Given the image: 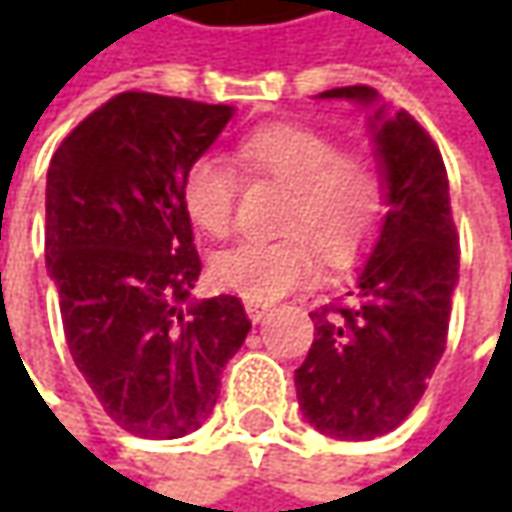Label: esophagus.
I'll return each mask as SVG.
<instances>
[{"instance_id": "1", "label": "esophagus", "mask_w": 512, "mask_h": 512, "mask_svg": "<svg viewBox=\"0 0 512 512\" xmlns=\"http://www.w3.org/2000/svg\"><path fill=\"white\" fill-rule=\"evenodd\" d=\"M247 316H250V322H262L267 313H270V305L265 302H245Z\"/></svg>"}]
</instances>
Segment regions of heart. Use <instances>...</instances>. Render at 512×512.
Listing matches in <instances>:
<instances>
[{
    "label": "heart",
    "mask_w": 512,
    "mask_h": 512,
    "mask_svg": "<svg viewBox=\"0 0 512 512\" xmlns=\"http://www.w3.org/2000/svg\"><path fill=\"white\" fill-rule=\"evenodd\" d=\"M239 159L250 173L287 187L273 242H239L216 253L213 279L247 302H276L319 276V253L330 265L350 262L373 236L384 213L379 168L339 142L305 125H267L239 142ZM236 170L219 156H199L182 176V207L190 222L210 236L233 227Z\"/></svg>",
    "instance_id": "heart-1"
}]
</instances>
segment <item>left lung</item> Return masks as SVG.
I'll return each mask as SVG.
<instances>
[{
    "instance_id": "left-lung-1",
    "label": "left lung",
    "mask_w": 512,
    "mask_h": 512,
    "mask_svg": "<svg viewBox=\"0 0 512 512\" xmlns=\"http://www.w3.org/2000/svg\"><path fill=\"white\" fill-rule=\"evenodd\" d=\"M319 99L370 110L384 216L344 305L310 313L316 336L296 370V393L310 427L364 442L410 416L442 359L459 285V236L442 153L410 113H390L367 85L325 90Z\"/></svg>"
}]
</instances>
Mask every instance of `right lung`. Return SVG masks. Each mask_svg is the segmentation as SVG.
<instances>
[{
    "mask_svg": "<svg viewBox=\"0 0 512 512\" xmlns=\"http://www.w3.org/2000/svg\"><path fill=\"white\" fill-rule=\"evenodd\" d=\"M236 108L119 93L53 153L45 262L70 356L113 422L182 439L213 413L250 322L236 296L196 302L202 262L182 176Z\"/></svg>",
    "mask_w": 512,
    "mask_h": 512,
    "instance_id": "right-lung-1",
    "label": "right lung"
}]
</instances>
